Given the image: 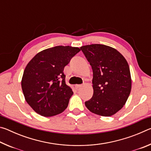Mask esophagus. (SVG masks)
Returning <instances> with one entry per match:
<instances>
[{"label":"esophagus","instance_id":"esophagus-1","mask_svg":"<svg viewBox=\"0 0 151 151\" xmlns=\"http://www.w3.org/2000/svg\"><path fill=\"white\" fill-rule=\"evenodd\" d=\"M82 85H75V88L76 89H78L80 87H81Z\"/></svg>","mask_w":151,"mask_h":151}]
</instances>
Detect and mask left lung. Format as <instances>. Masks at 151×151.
Listing matches in <instances>:
<instances>
[{
    "label": "left lung",
    "mask_w": 151,
    "mask_h": 151,
    "mask_svg": "<svg viewBox=\"0 0 151 151\" xmlns=\"http://www.w3.org/2000/svg\"><path fill=\"white\" fill-rule=\"evenodd\" d=\"M81 49L93 72V95L85 106L98 115H113L123 107L131 93L129 64L118 50L109 46L93 44Z\"/></svg>",
    "instance_id": "obj_1"
}]
</instances>
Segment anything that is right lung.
Segmentation results:
<instances>
[{"label": "right lung", "mask_w": 151, "mask_h": 151, "mask_svg": "<svg viewBox=\"0 0 151 151\" xmlns=\"http://www.w3.org/2000/svg\"><path fill=\"white\" fill-rule=\"evenodd\" d=\"M81 49L57 46L37 53L24 70L21 81L24 99L40 115L50 117L63 112L73 92L66 84L64 68Z\"/></svg>", "instance_id": "obj_1"}]
</instances>
